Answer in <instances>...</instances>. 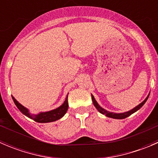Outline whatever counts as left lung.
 Here are the masks:
<instances>
[{
	"mask_svg": "<svg viewBox=\"0 0 158 158\" xmlns=\"http://www.w3.org/2000/svg\"><path fill=\"white\" fill-rule=\"evenodd\" d=\"M149 95L150 93L148 94V95L147 96V98H145V99L144 100V101L142 102L141 103H140L138 106H137L136 107H135L134 109H132L131 110H130V111H126V112H123V113H114V112H111V111H107V110H106L105 109H103V108H102L101 106H99V105L98 104V102H96V100L95 99V98H94V96L92 95V102H93V105L94 106H95V108H96V109L98 110V111H99L101 114H105L106 116H107V117L109 118H114V119H123V118H125L128 117V116H130L131 114H133V113H135V111H137L138 110H139L141 109V107H142L144 105V103L147 102L148 97H149Z\"/></svg>",
	"mask_w": 158,
	"mask_h": 158,
	"instance_id": "obj_1",
	"label": "left lung"
}]
</instances>
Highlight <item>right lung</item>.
<instances>
[{
	"label": "right lung",
	"mask_w": 158,
	"mask_h": 158,
	"mask_svg": "<svg viewBox=\"0 0 158 158\" xmlns=\"http://www.w3.org/2000/svg\"><path fill=\"white\" fill-rule=\"evenodd\" d=\"M12 98L13 100H14V103H15L16 106L17 107V109L20 110L24 115L30 118L33 119L35 122H39V123H48V122H55V121L59 120V119L61 118L62 117H63V116L65 115V114H66V111H67L68 110V107H69L67 95L66 100L64 101L63 104L61 105L60 107L56 108V109L53 110H51V111H44V112H40L38 113V114H31V113L30 112L29 109H27V108L24 107L23 106H22L20 102H18L14 98V96H12Z\"/></svg>",
	"instance_id": "right-lung-1"
}]
</instances>
